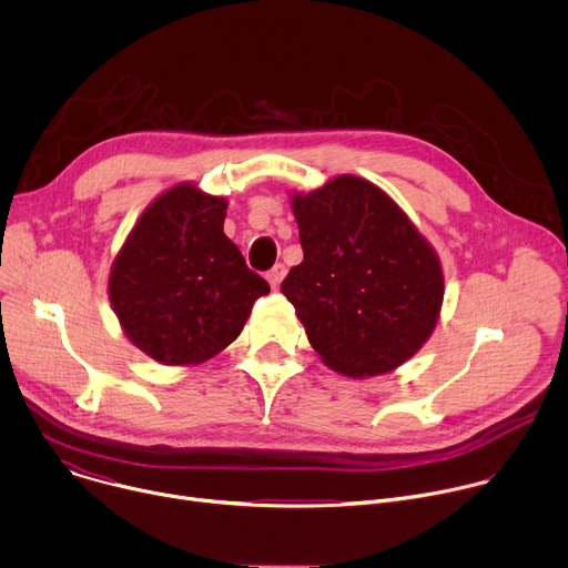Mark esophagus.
Listing matches in <instances>:
<instances>
[{
  "label": "esophagus",
  "mask_w": 568,
  "mask_h": 568,
  "mask_svg": "<svg viewBox=\"0 0 568 568\" xmlns=\"http://www.w3.org/2000/svg\"><path fill=\"white\" fill-rule=\"evenodd\" d=\"M285 272H287V270H285V265H281V263H278V265H274V267L267 272V281H270V285H272L274 290H278L281 281L285 278Z\"/></svg>",
  "instance_id": "1"
}]
</instances>
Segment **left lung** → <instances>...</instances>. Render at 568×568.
I'll list each match as a JSON object with an SVG mask.
<instances>
[{
  "label": "left lung",
  "mask_w": 568,
  "mask_h": 568,
  "mask_svg": "<svg viewBox=\"0 0 568 568\" xmlns=\"http://www.w3.org/2000/svg\"><path fill=\"white\" fill-rule=\"evenodd\" d=\"M303 263L281 292L321 362L346 377L390 373L432 337L445 296L438 254L379 186L339 175L292 193Z\"/></svg>",
  "instance_id": "8db88e82"
}]
</instances>
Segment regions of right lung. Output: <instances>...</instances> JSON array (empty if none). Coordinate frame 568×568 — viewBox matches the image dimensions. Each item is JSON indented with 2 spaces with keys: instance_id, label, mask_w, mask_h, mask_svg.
I'll return each mask as SVG.
<instances>
[{
  "instance_id": "1",
  "label": "right lung",
  "mask_w": 568,
  "mask_h": 568,
  "mask_svg": "<svg viewBox=\"0 0 568 568\" xmlns=\"http://www.w3.org/2000/svg\"><path fill=\"white\" fill-rule=\"evenodd\" d=\"M224 197L178 184L141 213L112 263V310L125 337L159 364L215 357L270 292L224 235Z\"/></svg>"
}]
</instances>
